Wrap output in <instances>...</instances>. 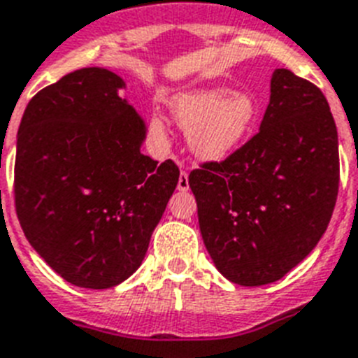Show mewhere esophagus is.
Returning a JSON list of instances; mask_svg holds the SVG:
<instances>
[{
    "mask_svg": "<svg viewBox=\"0 0 358 358\" xmlns=\"http://www.w3.org/2000/svg\"><path fill=\"white\" fill-rule=\"evenodd\" d=\"M188 188H190V185H188V173L181 172L179 173V181H177V190L186 192Z\"/></svg>",
    "mask_w": 358,
    "mask_h": 358,
    "instance_id": "esophagus-1",
    "label": "esophagus"
}]
</instances>
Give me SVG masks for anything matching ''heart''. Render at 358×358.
I'll use <instances>...</instances> for the list:
<instances>
[{
	"instance_id": "heart-1",
	"label": "heart",
	"mask_w": 358,
	"mask_h": 358,
	"mask_svg": "<svg viewBox=\"0 0 358 358\" xmlns=\"http://www.w3.org/2000/svg\"><path fill=\"white\" fill-rule=\"evenodd\" d=\"M173 115L188 129V141L196 155L206 161H221L250 129L256 104L249 94L210 87L179 94L173 100ZM152 131L164 133L161 117L152 119Z\"/></svg>"
}]
</instances>
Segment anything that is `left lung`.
Masks as SVG:
<instances>
[{
	"label": "left lung",
	"mask_w": 358,
	"mask_h": 358,
	"mask_svg": "<svg viewBox=\"0 0 358 358\" xmlns=\"http://www.w3.org/2000/svg\"><path fill=\"white\" fill-rule=\"evenodd\" d=\"M338 179V135L326 96L309 80L276 69L259 131L188 176L217 271L245 287L283 278L326 232Z\"/></svg>",
	"instance_id": "left-lung-1"
}]
</instances>
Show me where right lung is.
<instances>
[{
	"instance_id": "add662e5",
	"label": "right lung",
	"mask_w": 358,
	"mask_h": 358,
	"mask_svg": "<svg viewBox=\"0 0 358 358\" xmlns=\"http://www.w3.org/2000/svg\"><path fill=\"white\" fill-rule=\"evenodd\" d=\"M124 85L104 67L73 71L32 96L17 129V220L76 287H115L141 267L179 181L176 162L141 153L146 126Z\"/></svg>"
}]
</instances>
